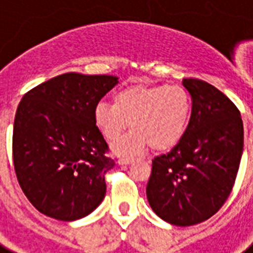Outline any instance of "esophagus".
<instances>
[{
	"mask_svg": "<svg viewBox=\"0 0 253 253\" xmlns=\"http://www.w3.org/2000/svg\"><path fill=\"white\" fill-rule=\"evenodd\" d=\"M134 162V158H122L119 160V164H131V163Z\"/></svg>",
	"mask_w": 253,
	"mask_h": 253,
	"instance_id": "obj_1",
	"label": "esophagus"
}]
</instances>
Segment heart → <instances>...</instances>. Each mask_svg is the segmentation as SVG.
Returning a JSON list of instances; mask_svg holds the SVG:
<instances>
[{
    "label": "heart",
    "instance_id": "b5f03b06",
    "mask_svg": "<svg viewBox=\"0 0 253 253\" xmlns=\"http://www.w3.org/2000/svg\"><path fill=\"white\" fill-rule=\"evenodd\" d=\"M192 113V97L182 85H136L118 91L114 103L94 107V125L103 138L114 142L130 127L134 128L113 146L121 156L144 150H168L184 136Z\"/></svg>",
    "mask_w": 253,
    "mask_h": 253
}]
</instances>
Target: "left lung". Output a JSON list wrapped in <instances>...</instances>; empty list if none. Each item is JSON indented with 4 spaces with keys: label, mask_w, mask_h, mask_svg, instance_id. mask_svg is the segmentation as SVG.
<instances>
[{
    "label": "left lung",
    "mask_w": 253,
    "mask_h": 253,
    "mask_svg": "<svg viewBox=\"0 0 253 253\" xmlns=\"http://www.w3.org/2000/svg\"><path fill=\"white\" fill-rule=\"evenodd\" d=\"M192 114L180 142L152 160L147 198L156 215L174 226L209 219L230 196L243 154L238 107L215 86L184 79Z\"/></svg>",
    "instance_id": "8db88e82"
}]
</instances>
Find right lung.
Here are the masks:
<instances>
[{
	"label": "right lung",
	"mask_w": 253,
	"mask_h": 253,
	"mask_svg": "<svg viewBox=\"0 0 253 253\" xmlns=\"http://www.w3.org/2000/svg\"><path fill=\"white\" fill-rule=\"evenodd\" d=\"M118 77L64 73L27 91L13 128L18 182L35 208L59 220L80 219L106 194L105 173L115 166L94 125V107Z\"/></svg>",
	"instance_id": "add662e5"
}]
</instances>
